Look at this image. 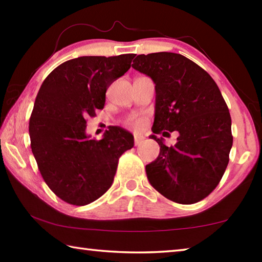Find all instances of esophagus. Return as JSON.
<instances>
[{"instance_id": "esophagus-1", "label": "esophagus", "mask_w": 262, "mask_h": 262, "mask_svg": "<svg viewBox=\"0 0 262 262\" xmlns=\"http://www.w3.org/2000/svg\"><path fill=\"white\" fill-rule=\"evenodd\" d=\"M143 140H144L143 136L135 135V137H134V144H135V145H139V144L142 143V141H143Z\"/></svg>"}]
</instances>
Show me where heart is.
<instances>
[{
	"label": "heart",
	"instance_id": "b5f03b06",
	"mask_svg": "<svg viewBox=\"0 0 262 262\" xmlns=\"http://www.w3.org/2000/svg\"><path fill=\"white\" fill-rule=\"evenodd\" d=\"M144 123H145V120L143 117H132L126 121V125L135 130L142 129V128L144 127Z\"/></svg>",
	"mask_w": 262,
	"mask_h": 262
}]
</instances>
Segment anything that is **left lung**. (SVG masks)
I'll list each match as a JSON object with an SVG mask.
<instances>
[{
  "mask_svg": "<svg viewBox=\"0 0 262 262\" xmlns=\"http://www.w3.org/2000/svg\"><path fill=\"white\" fill-rule=\"evenodd\" d=\"M132 67L155 82L152 132H179L173 147L150 136L161 147L156 161L145 166L150 184L181 205L203 200L223 177L233 141L231 117L219 86L205 69L177 53L137 55Z\"/></svg>",
  "mask_w": 262,
  "mask_h": 262,
  "instance_id": "obj_1",
  "label": "left lung"
}]
</instances>
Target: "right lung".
Returning a JSON list of instances; mask_svg holds the SVG:
<instances>
[{
	"mask_svg": "<svg viewBox=\"0 0 262 262\" xmlns=\"http://www.w3.org/2000/svg\"><path fill=\"white\" fill-rule=\"evenodd\" d=\"M134 54L81 56L56 67L42 82L29 122L31 149L48 187L61 200L85 206L113 183L121 155L134 147L122 128L101 140L85 134L86 118L104 108L106 90L130 68Z\"/></svg>",
	"mask_w": 262,
	"mask_h": 262,
	"instance_id": "add662e5",
	"label": "right lung"
}]
</instances>
